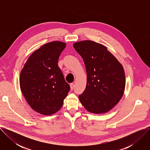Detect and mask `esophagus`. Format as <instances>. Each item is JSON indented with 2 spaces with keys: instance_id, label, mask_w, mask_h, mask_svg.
Here are the masks:
<instances>
[{
  "instance_id": "obj_1",
  "label": "esophagus",
  "mask_w": 150,
  "mask_h": 150,
  "mask_svg": "<svg viewBox=\"0 0 150 150\" xmlns=\"http://www.w3.org/2000/svg\"><path fill=\"white\" fill-rule=\"evenodd\" d=\"M70 87H71V90H72L74 89V83H71L70 84Z\"/></svg>"
}]
</instances>
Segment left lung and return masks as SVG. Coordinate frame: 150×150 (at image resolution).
<instances>
[{
    "mask_svg": "<svg viewBox=\"0 0 150 150\" xmlns=\"http://www.w3.org/2000/svg\"><path fill=\"white\" fill-rule=\"evenodd\" d=\"M84 62L87 85L79 99L84 108L94 114L108 112L119 103L125 88L121 63L104 45L91 40L73 45Z\"/></svg>",
    "mask_w": 150,
    "mask_h": 150,
    "instance_id": "8db88e82",
    "label": "left lung"
}]
</instances>
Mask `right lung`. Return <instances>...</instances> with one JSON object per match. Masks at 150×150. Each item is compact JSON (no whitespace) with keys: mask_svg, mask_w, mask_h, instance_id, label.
Wrapping results in <instances>:
<instances>
[{"mask_svg":"<svg viewBox=\"0 0 150 150\" xmlns=\"http://www.w3.org/2000/svg\"><path fill=\"white\" fill-rule=\"evenodd\" d=\"M67 44L48 42L35 50L21 72L20 88L31 108L43 115H52L62 107L70 90L58 67L59 56Z\"/></svg>","mask_w":150,"mask_h":150,"instance_id":"obj_1","label":"right lung"}]
</instances>
